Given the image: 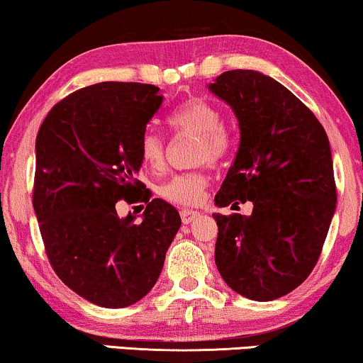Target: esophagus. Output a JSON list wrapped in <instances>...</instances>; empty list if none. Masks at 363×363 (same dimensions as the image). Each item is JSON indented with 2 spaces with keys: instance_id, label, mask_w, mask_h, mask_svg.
I'll return each instance as SVG.
<instances>
[{
  "instance_id": "1",
  "label": "esophagus",
  "mask_w": 363,
  "mask_h": 363,
  "mask_svg": "<svg viewBox=\"0 0 363 363\" xmlns=\"http://www.w3.org/2000/svg\"><path fill=\"white\" fill-rule=\"evenodd\" d=\"M180 216H182V221L188 225V223H191L195 220L196 216H200V211H195V210H182L180 211Z\"/></svg>"
}]
</instances>
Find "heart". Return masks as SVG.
Returning a JSON list of instances; mask_svg holds the SVG:
<instances>
[{"label":"heart","mask_w":363,"mask_h":363,"mask_svg":"<svg viewBox=\"0 0 363 363\" xmlns=\"http://www.w3.org/2000/svg\"><path fill=\"white\" fill-rule=\"evenodd\" d=\"M168 125L178 132L200 137L196 158L200 162L218 163L228 152V137L223 130L220 111L203 99H190L168 116ZM143 165L160 170L165 163V145L157 132L147 130L138 143ZM206 177L200 172L173 175L158 186V195L175 205H196L203 200Z\"/></svg>","instance_id":"obj_1"}]
</instances>
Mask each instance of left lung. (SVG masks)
<instances>
[{"label":"left lung","mask_w":363,"mask_h":363,"mask_svg":"<svg viewBox=\"0 0 363 363\" xmlns=\"http://www.w3.org/2000/svg\"><path fill=\"white\" fill-rule=\"evenodd\" d=\"M240 123V148L216 206L251 201L250 216L215 213V262L228 286L274 301L307 279L335 213L329 138L314 113L266 74L236 69L208 84Z\"/></svg>","instance_id":"8db88e82"}]
</instances>
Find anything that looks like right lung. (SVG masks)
Masks as SVG:
<instances>
[{
  "mask_svg": "<svg viewBox=\"0 0 363 363\" xmlns=\"http://www.w3.org/2000/svg\"><path fill=\"white\" fill-rule=\"evenodd\" d=\"M158 91L137 82L79 89L51 108L36 137L33 206L49 261L64 284L107 309L150 292L182 225L177 208L150 200L137 180ZM118 199L145 201L143 221L118 217Z\"/></svg>",
  "mask_w": 363,
  "mask_h": 363,
  "instance_id": "obj_1",
  "label": "right lung"
}]
</instances>
